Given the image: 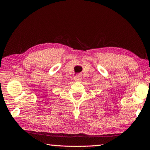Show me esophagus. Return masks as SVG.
<instances>
[{"instance_id":"34e87169","label":"esophagus","mask_w":150,"mask_h":150,"mask_svg":"<svg viewBox=\"0 0 150 150\" xmlns=\"http://www.w3.org/2000/svg\"><path fill=\"white\" fill-rule=\"evenodd\" d=\"M74 80L76 81H80L81 80V76L79 75H76L75 78H74Z\"/></svg>"}]
</instances>
